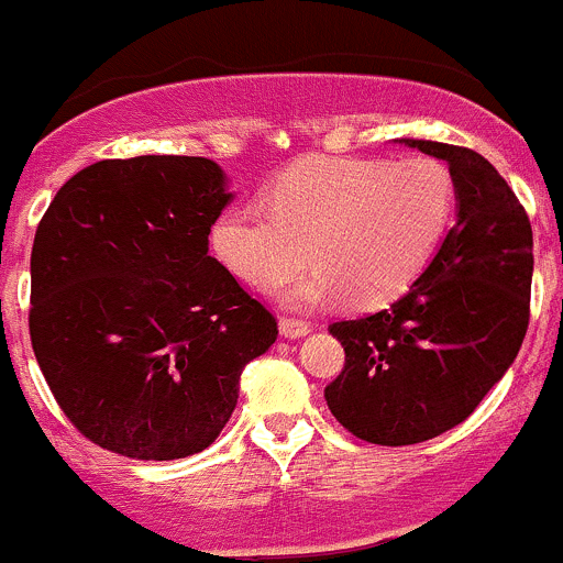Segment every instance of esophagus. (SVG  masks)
I'll return each instance as SVG.
<instances>
[{
    "label": "esophagus",
    "mask_w": 563,
    "mask_h": 563,
    "mask_svg": "<svg viewBox=\"0 0 563 563\" xmlns=\"http://www.w3.org/2000/svg\"><path fill=\"white\" fill-rule=\"evenodd\" d=\"M279 331H282V336L298 339V336H306V333L311 331V325H309V322H303V320H295V317H282Z\"/></svg>",
    "instance_id": "34e87169"
}]
</instances>
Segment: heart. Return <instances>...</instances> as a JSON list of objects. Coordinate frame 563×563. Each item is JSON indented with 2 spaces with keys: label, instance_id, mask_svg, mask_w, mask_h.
Returning <instances> with one entry per match:
<instances>
[{
  "label": "heart",
  "instance_id": "obj_1",
  "mask_svg": "<svg viewBox=\"0 0 563 563\" xmlns=\"http://www.w3.org/2000/svg\"><path fill=\"white\" fill-rule=\"evenodd\" d=\"M265 208L232 205L210 227V246L232 276L257 289L320 268L287 292L314 306L344 295L372 309L402 295L432 263L457 208V183L443 161L317 155L287 166Z\"/></svg>",
  "mask_w": 563,
  "mask_h": 563
}]
</instances>
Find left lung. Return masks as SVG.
I'll list each match as a JSON object with an SVG mask.
<instances>
[{
  "label": "left lung",
  "instance_id": "1",
  "mask_svg": "<svg viewBox=\"0 0 563 563\" xmlns=\"http://www.w3.org/2000/svg\"><path fill=\"white\" fill-rule=\"evenodd\" d=\"M405 142L446 161L457 221L402 298L331 325L344 366L325 386L328 410L377 446L463 424L517 358L531 317L533 232L509 183L468 147Z\"/></svg>",
  "mask_w": 563,
  "mask_h": 563
}]
</instances>
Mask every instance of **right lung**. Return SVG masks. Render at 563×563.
Instances as JSON below:
<instances>
[{
  "mask_svg": "<svg viewBox=\"0 0 563 563\" xmlns=\"http://www.w3.org/2000/svg\"><path fill=\"white\" fill-rule=\"evenodd\" d=\"M194 155L109 158L57 191L32 243L30 339L70 424L133 460L208 449L276 317L208 254L230 202Z\"/></svg>",
  "mask_w": 563,
  "mask_h": 563,
  "instance_id": "right-lung-1",
  "label": "right lung"
}]
</instances>
